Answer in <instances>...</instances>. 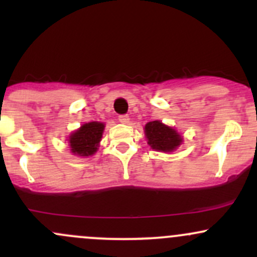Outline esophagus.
I'll return each mask as SVG.
<instances>
[{"label": "esophagus", "mask_w": 257, "mask_h": 257, "mask_svg": "<svg viewBox=\"0 0 257 257\" xmlns=\"http://www.w3.org/2000/svg\"><path fill=\"white\" fill-rule=\"evenodd\" d=\"M118 121H120L121 123H128L130 122L128 115H120V116H118Z\"/></svg>", "instance_id": "1"}]
</instances>
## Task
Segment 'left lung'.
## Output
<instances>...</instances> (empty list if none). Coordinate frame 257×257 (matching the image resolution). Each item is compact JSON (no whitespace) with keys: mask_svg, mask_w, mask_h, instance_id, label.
I'll return each mask as SVG.
<instances>
[{"mask_svg":"<svg viewBox=\"0 0 257 257\" xmlns=\"http://www.w3.org/2000/svg\"><path fill=\"white\" fill-rule=\"evenodd\" d=\"M145 134L148 140V145L153 150L161 152H172L180 146V135L175 130L165 126L161 121H152L145 126Z\"/></svg>","mask_w":257,"mask_h":257,"instance_id":"1","label":"left lung"}]
</instances>
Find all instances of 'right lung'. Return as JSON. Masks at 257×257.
<instances>
[{
  "instance_id": "add662e5",
  "label": "right lung",
  "mask_w": 257,
  "mask_h": 257,
  "mask_svg": "<svg viewBox=\"0 0 257 257\" xmlns=\"http://www.w3.org/2000/svg\"><path fill=\"white\" fill-rule=\"evenodd\" d=\"M104 131V123L89 122L84 123L81 128L74 131L70 136L71 152L76 156L88 157L94 154L98 150L101 135Z\"/></svg>"
}]
</instances>
